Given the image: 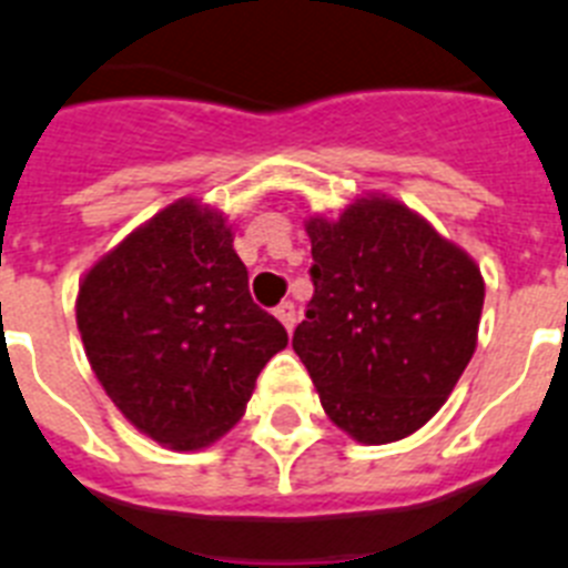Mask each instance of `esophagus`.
Wrapping results in <instances>:
<instances>
[{
	"instance_id": "1",
	"label": "esophagus",
	"mask_w": 568,
	"mask_h": 568,
	"mask_svg": "<svg viewBox=\"0 0 568 568\" xmlns=\"http://www.w3.org/2000/svg\"><path fill=\"white\" fill-rule=\"evenodd\" d=\"M275 318H278L284 327H287V333H293L295 327V304L293 302H281L278 307H275Z\"/></svg>"
}]
</instances>
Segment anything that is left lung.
<instances>
[{
	"label": "left lung",
	"mask_w": 568,
	"mask_h": 568,
	"mask_svg": "<svg viewBox=\"0 0 568 568\" xmlns=\"http://www.w3.org/2000/svg\"><path fill=\"white\" fill-rule=\"evenodd\" d=\"M313 298L293 351L324 414L365 445L423 428L477 347L486 284L477 264L390 197L338 221L310 217Z\"/></svg>",
	"instance_id": "left-lung-1"
}]
</instances>
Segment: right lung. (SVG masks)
Instances as JSON below:
<instances>
[{"label":"right lung","instance_id":"obj_1","mask_svg":"<svg viewBox=\"0 0 568 568\" xmlns=\"http://www.w3.org/2000/svg\"><path fill=\"white\" fill-rule=\"evenodd\" d=\"M91 371L138 430L174 450L244 416L287 331L252 302L224 215L172 203L97 261L77 295Z\"/></svg>","mask_w":568,"mask_h":568}]
</instances>
